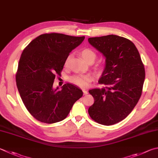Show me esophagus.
Returning <instances> with one entry per match:
<instances>
[{"mask_svg":"<svg viewBox=\"0 0 158 158\" xmlns=\"http://www.w3.org/2000/svg\"><path fill=\"white\" fill-rule=\"evenodd\" d=\"M83 93H84V95H85V94H88V91L86 90H85V89H83Z\"/></svg>","mask_w":158,"mask_h":158,"instance_id":"esophagus-1","label":"esophagus"}]
</instances>
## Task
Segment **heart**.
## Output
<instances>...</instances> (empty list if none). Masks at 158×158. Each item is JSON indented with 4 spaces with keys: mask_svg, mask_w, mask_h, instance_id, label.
<instances>
[{
    "mask_svg": "<svg viewBox=\"0 0 158 158\" xmlns=\"http://www.w3.org/2000/svg\"><path fill=\"white\" fill-rule=\"evenodd\" d=\"M81 55L82 58L84 59L85 61L89 62H94V60L97 58V54L93 50L90 48H84L83 49L81 52ZM68 60L69 57H68L65 61V66L66 67L68 64ZM99 68H102V65H99ZM70 81L73 83V84L79 86L81 88L87 87L90 81V77L88 75H82V74H77V75H74L70 78Z\"/></svg>",
    "mask_w": 158,
    "mask_h": 158,
    "instance_id": "obj_1",
    "label": "heart"
}]
</instances>
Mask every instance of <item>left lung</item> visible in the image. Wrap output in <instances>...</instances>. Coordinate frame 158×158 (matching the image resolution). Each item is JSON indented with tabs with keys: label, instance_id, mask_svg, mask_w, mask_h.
Returning <instances> with one entry per match:
<instances>
[{
	"label": "left lung",
	"instance_id": "1",
	"mask_svg": "<svg viewBox=\"0 0 158 158\" xmlns=\"http://www.w3.org/2000/svg\"><path fill=\"white\" fill-rule=\"evenodd\" d=\"M88 42L106 58L99 80L105 86L89 90L94 102L88 113L100 124H117L131 113L141 97L144 64L135 45L124 37L111 34L89 38Z\"/></svg>",
	"mask_w": 158,
	"mask_h": 158
}]
</instances>
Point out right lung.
I'll return each instance as SVG.
<instances>
[{"mask_svg": "<svg viewBox=\"0 0 158 158\" xmlns=\"http://www.w3.org/2000/svg\"><path fill=\"white\" fill-rule=\"evenodd\" d=\"M84 39L59 33L44 34L23 51L16 74V85L25 106L38 121L46 124L62 121L82 97L81 89L71 84H64L61 90L52 86L70 52Z\"/></svg>", "mask_w": 158, "mask_h": 158, "instance_id": "right-lung-1", "label": "right lung"}]
</instances>
